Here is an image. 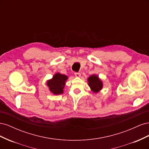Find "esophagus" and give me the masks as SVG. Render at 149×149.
<instances>
[{
  "label": "esophagus",
  "instance_id": "1",
  "mask_svg": "<svg viewBox=\"0 0 149 149\" xmlns=\"http://www.w3.org/2000/svg\"><path fill=\"white\" fill-rule=\"evenodd\" d=\"M74 75L76 77H80L81 73H74Z\"/></svg>",
  "mask_w": 149,
  "mask_h": 149
}]
</instances>
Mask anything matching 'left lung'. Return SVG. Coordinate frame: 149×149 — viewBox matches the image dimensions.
<instances>
[{"mask_svg": "<svg viewBox=\"0 0 149 149\" xmlns=\"http://www.w3.org/2000/svg\"><path fill=\"white\" fill-rule=\"evenodd\" d=\"M88 85L94 93H98L102 88V83L98 76L94 74L88 79Z\"/></svg>", "mask_w": 149, "mask_h": 149, "instance_id": "left-lung-1", "label": "left lung"}]
</instances>
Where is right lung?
<instances>
[{
    "label": "right lung",
    "mask_w": 149,
    "mask_h": 149,
    "mask_svg": "<svg viewBox=\"0 0 149 149\" xmlns=\"http://www.w3.org/2000/svg\"><path fill=\"white\" fill-rule=\"evenodd\" d=\"M68 77L65 74L56 73L52 79L48 80L47 86L50 91L54 94H60L63 93L65 82Z\"/></svg>",
    "instance_id": "add662e5"
}]
</instances>
